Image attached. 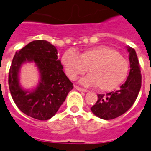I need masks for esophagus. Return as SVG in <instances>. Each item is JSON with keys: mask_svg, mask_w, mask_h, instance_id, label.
<instances>
[{"mask_svg": "<svg viewBox=\"0 0 151 151\" xmlns=\"http://www.w3.org/2000/svg\"><path fill=\"white\" fill-rule=\"evenodd\" d=\"M75 88H76V89L81 91V92H87V90H86V89H84V88H83L79 87V86H75Z\"/></svg>", "mask_w": 151, "mask_h": 151, "instance_id": "34e87169", "label": "esophagus"}]
</instances>
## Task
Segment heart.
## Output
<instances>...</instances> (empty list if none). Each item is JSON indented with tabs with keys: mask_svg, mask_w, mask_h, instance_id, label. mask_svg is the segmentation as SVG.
Segmentation results:
<instances>
[{
	"mask_svg": "<svg viewBox=\"0 0 151 151\" xmlns=\"http://www.w3.org/2000/svg\"><path fill=\"white\" fill-rule=\"evenodd\" d=\"M61 63L70 80H76L88 68L90 74L81 79V84L97 85L102 92L117 88L124 82L129 71V61L117 50L106 45L90 48L80 55L68 50L63 54Z\"/></svg>",
	"mask_w": 151,
	"mask_h": 151,
	"instance_id": "1",
	"label": "heart"
}]
</instances>
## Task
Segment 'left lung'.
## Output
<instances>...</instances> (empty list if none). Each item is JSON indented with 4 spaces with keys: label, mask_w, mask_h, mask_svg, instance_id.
Wrapping results in <instances>:
<instances>
[{
    "label": "left lung",
    "mask_w": 151,
    "mask_h": 151,
    "mask_svg": "<svg viewBox=\"0 0 151 151\" xmlns=\"http://www.w3.org/2000/svg\"><path fill=\"white\" fill-rule=\"evenodd\" d=\"M129 53L130 71L127 80L119 88L106 94H98L97 102L91 107L96 116L102 119H113L128 111L137 98L142 86V75L138 58L134 49L127 46Z\"/></svg>",
    "instance_id": "obj_1"
}]
</instances>
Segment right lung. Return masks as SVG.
<instances>
[{"mask_svg": "<svg viewBox=\"0 0 151 151\" xmlns=\"http://www.w3.org/2000/svg\"><path fill=\"white\" fill-rule=\"evenodd\" d=\"M58 58L56 47L44 40L30 42L14 56L9 72V91L18 108L32 118H52L73 88ZM27 62H34L40 74L39 84L32 91L24 90L19 83L20 69Z\"/></svg>", "mask_w": 151, "mask_h": 151, "instance_id": "1", "label": "right lung"}]
</instances>
